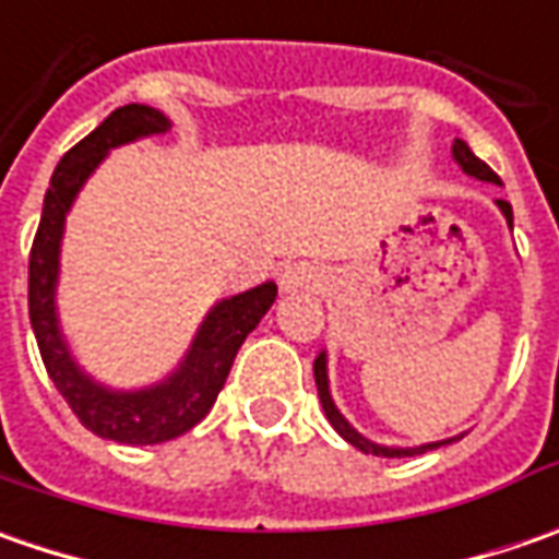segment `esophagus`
Returning <instances> with one entry per match:
<instances>
[{
  "label": "esophagus",
  "instance_id": "obj_1",
  "mask_svg": "<svg viewBox=\"0 0 559 559\" xmlns=\"http://www.w3.org/2000/svg\"><path fill=\"white\" fill-rule=\"evenodd\" d=\"M320 286V270L311 264H292L280 273V289L283 292H301L317 289Z\"/></svg>",
  "mask_w": 559,
  "mask_h": 559
}]
</instances>
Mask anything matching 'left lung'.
Instances as JSON below:
<instances>
[{
    "mask_svg": "<svg viewBox=\"0 0 559 559\" xmlns=\"http://www.w3.org/2000/svg\"><path fill=\"white\" fill-rule=\"evenodd\" d=\"M451 155H454V162L461 167L466 177H473V180H483V183H495L501 186L498 180V174L488 167L485 162H479L473 152H469V145L463 140H454L451 145ZM498 204V211L504 214L507 226L513 229V207L504 202V199H495ZM313 379H317V395H320V404H323V414L330 419V426H333L335 432L342 436V439L348 441V444H355L357 451H364V454H376V457H414V454H426V451H439L444 444H451V441H457L461 436H454V439H441V441H426V444H414V448H401V444H379V441H370L367 436H360L355 426L345 419V414L335 407L333 392H330V357L326 352H320V355L313 357Z\"/></svg>",
    "mask_w": 559,
    "mask_h": 559,
    "instance_id": "left-lung-1",
    "label": "left lung"
}]
</instances>
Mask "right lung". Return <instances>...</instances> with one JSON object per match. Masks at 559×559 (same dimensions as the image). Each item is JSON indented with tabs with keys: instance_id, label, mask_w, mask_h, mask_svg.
Masks as SVG:
<instances>
[{
	"instance_id": "obj_1",
	"label": "right lung",
	"mask_w": 559,
	"mask_h": 559,
	"mask_svg": "<svg viewBox=\"0 0 559 559\" xmlns=\"http://www.w3.org/2000/svg\"><path fill=\"white\" fill-rule=\"evenodd\" d=\"M167 130L170 118L164 111L133 102L111 111L86 140L76 142L55 167L31 251V326L49 379L90 432L118 444H158L177 439L195 423H202L221 395L233 357L242 348L246 335L276 301L273 280L214 301L192 335L183 360L164 379L142 389H111L76 364L74 352L61 333L55 298L61 276L64 221L80 189L96 174L98 164L108 158L111 148L148 136H164Z\"/></svg>"
}]
</instances>
